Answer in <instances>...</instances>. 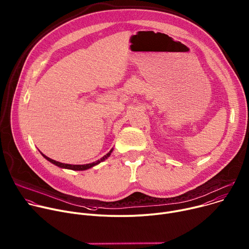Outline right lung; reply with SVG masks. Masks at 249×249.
Instances as JSON below:
<instances>
[{
  "label": "right lung",
  "instance_id": "obj_1",
  "mask_svg": "<svg viewBox=\"0 0 249 249\" xmlns=\"http://www.w3.org/2000/svg\"><path fill=\"white\" fill-rule=\"evenodd\" d=\"M112 151H113V149H112V150H111L108 154H106L103 158H101L100 160H98V161L93 162V163H90V164H86V165H71V164H65V163H61V162H58V161H55V160H53V159H51V158H49V157L45 156L43 153H41V154H42V156H43L46 160H48L49 162H51L52 164H54V165H56V166H58V167H60V168L69 169V170H73V171H84V170L90 169V168H92V167L98 165L99 163H101V162H103L104 160H106L108 157H110Z\"/></svg>",
  "mask_w": 249,
  "mask_h": 249
}]
</instances>
